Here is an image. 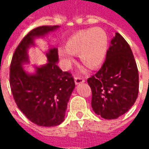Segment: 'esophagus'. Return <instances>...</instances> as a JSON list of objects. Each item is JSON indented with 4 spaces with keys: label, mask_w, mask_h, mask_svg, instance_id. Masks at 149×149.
Returning a JSON list of instances; mask_svg holds the SVG:
<instances>
[{
    "label": "esophagus",
    "mask_w": 149,
    "mask_h": 149,
    "mask_svg": "<svg viewBox=\"0 0 149 149\" xmlns=\"http://www.w3.org/2000/svg\"><path fill=\"white\" fill-rule=\"evenodd\" d=\"M74 82H75L76 84H81V83L85 82V80L81 77L75 76V77H74Z\"/></svg>",
    "instance_id": "obj_1"
}]
</instances>
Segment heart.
Returning <instances> with one entry per match:
<instances>
[{"instance_id": "heart-1", "label": "heart", "mask_w": 149, "mask_h": 149, "mask_svg": "<svg viewBox=\"0 0 149 149\" xmlns=\"http://www.w3.org/2000/svg\"><path fill=\"white\" fill-rule=\"evenodd\" d=\"M108 39L100 28L81 30L67 42L66 47L59 48V54L66 63L73 61V54H79L81 62L91 68H98L106 56Z\"/></svg>"}]
</instances>
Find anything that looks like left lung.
Returning a JSON list of instances; mask_svg holds the SVG:
<instances>
[{
    "instance_id": "1",
    "label": "left lung",
    "mask_w": 149,
    "mask_h": 149,
    "mask_svg": "<svg viewBox=\"0 0 149 149\" xmlns=\"http://www.w3.org/2000/svg\"><path fill=\"white\" fill-rule=\"evenodd\" d=\"M92 107L105 119H117L131 109L139 93V73L128 43L119 33L111 40L104 63L87 79Z\"/></svg>"
}]
</instances>
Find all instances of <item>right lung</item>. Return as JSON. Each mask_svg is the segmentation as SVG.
I'll return each instance as SVG.
<instances>
[{
  "mask_svg": "<svg viewBox=\"0 0 149 149\" xmlns=\"http://www.w3.org/2000/svg\"><path fill=\"white\" fill-rule=\"evenodd\" d=\"M59 26L36 27L23 38L12 58L10 84L18 109L30 122L39 126H56L65 119L68 100L75 84L72 74L57 66L58 50L51 48L47 54L48 63L28 74L22 64L28 62L27 51L34 45L35 37L54 31Z\"/></svg>",
  "mask_w": 149,
  "mask_h": 149,
  "instance_id": "obj_1",
  "label": "right lung"
}]
</instances>
